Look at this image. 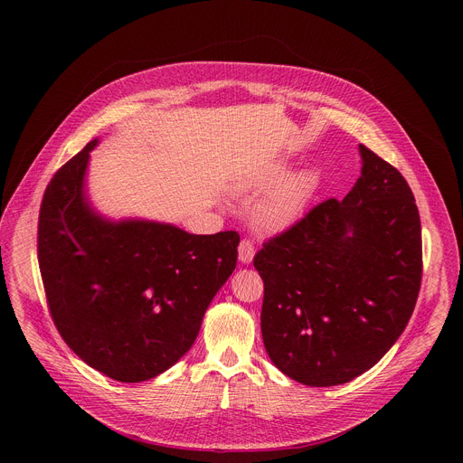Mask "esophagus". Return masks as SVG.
Segmentation results:
<instances>
[{"mask_svg": "<svg viewBox=\"0 0 463 463\" xmlns=\"http://www.w3.org/2000/svg\"><path fill=\"white\" fill-rule=\"evenodd\" d=\"M255 257V246L251 240H241L240 246H238V260L241 264H250Z\"/></svg>", "mask_w": 463, "mask_h": 463, "instance_id": "1", "label": "esophagus"}]
</instances>
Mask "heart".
I'll list each match as a JSON object with an SVG mask.
<instances>
[{
  "label": "heart",
  "mask_w": 463,
  "mask_h": 463,
  "mask_svg": "<svg viewBox=\"0 0 463 463\" xmlns=\"http://www.w3.org/2000/svg\"><path fill=\"white\" fill-rule=\"evenodd\" d=\"M319 185L321 176L315 168L304 166L290 173L288 157H274L240 176L234 191L240 197H255L262 193L251 217L259 231L274 234L298 222Z\"/></svg>",
  "instance_id": "heart-1"
}]
</instances>
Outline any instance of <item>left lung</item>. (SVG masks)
<instances>
[{"label": "left lung", "mask_w": 463, "mask_h": 463, "mask_svg": "<svg viewBox=\"0 0 463 463\" xmlns=\"http://www.w3.org/2000/svg\"><path fill=\"white\" fill-rule=\"evenodd\" d=\"M360 178L255 255L260 330L276 368L335 386L373 368L405 330L422 278L420 217L398 170L358 146Z\"/></svg>", "instance_id": "1"}]
</instances>
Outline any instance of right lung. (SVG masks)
Masks as SVG:
<instances>
[{
  "label": "right lung",
  "instance_id": "1",
  "mask_svg": "<svg viewBox=\"0 0 463 463\" xmlns=\"http://www.w3.org/2000/svg\"><path fill=\"white\" fill-rule=\"evenodd\" d=\"M93 138L48 184L39 213V269L69 349L119 383L166 372L191 349L236 269L234 231L189 234L152 219H110L90 201Z\"/></svg>",
  "mask_w": 463,
  "mask_h": 463
}]
</instances>
